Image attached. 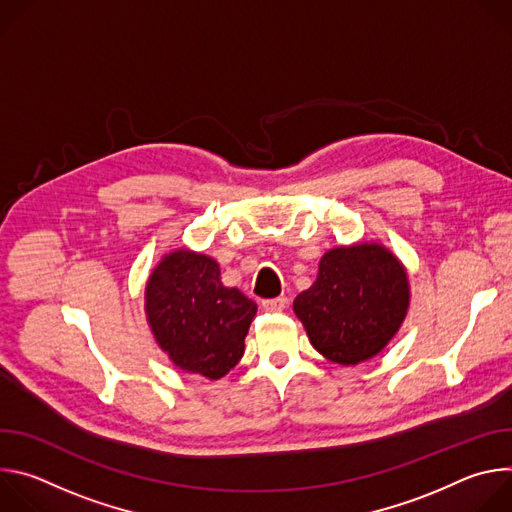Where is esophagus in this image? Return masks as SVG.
<instances>
[{"label":"esophagus","instance_id":"obj_1","mask_svg":"<svg viewBox=\"0 0 512 512\" xmlns=\"http://www.w3.org/2000/svg\"><path fill=\"white\" fill-rule=\"evenodd\" d=\"M285 304H287V298H283V296L271 298V300H263V302H261V306H263L265 312H281V310L285 308Z\"/></svg>","mask_w":512,"mask_h":512}]
</instances>
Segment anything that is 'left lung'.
Wrapping results in <instances>:
<instances>
[{"label": "left lung", "instance_id": "1", "mask_svg": "<svg viewBox=\"0 0 512 512\" xmlns=\"http://www.w3.org/2000/svg\"><path fill=\"white\" fill-rule=\"evenodd\" d=\"M409 306L407 273L381 245L328 251L318 279L296 298L294 312L328 360L358 364L379 354Z\"/></svg>", "mask_w": 512, "mask_h": 512}]
</instances>
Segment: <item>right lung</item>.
Wrapping results in <instances>:
<instances>
[{
  "label": "right lung",
  "mask_w": 512,
  "mask_h": 512,
  "mask_svg": "<svg viewBox=\"0 0 512 512\" xmlns=\"http://www.w3.org/2000/svg\"><path fill=\"white\" fill-rule=\"evenodd\" d=\"M145 312L176 367L214 381L241 360L257 304L221 283L214 259L176 251L154 269L145 287Z\"/></svg>",
  "instance_id": "add662e5"
}]
</instances>
